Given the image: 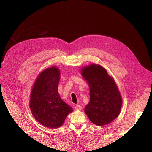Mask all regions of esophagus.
Instances as JSON below:
<instances>
[{"label": "esophagus", "mask_w": 152, "mask_h": 152, "mask_svg": "<svg viewBox=\"0 0 152 152\" xmlns=\"http://www.w3.org/2000/svg\"><path fill=\"white\" fill-rule=\"evenodd\" d=\"M75 110H81V108H82V107L80 105V104H77L75 107Z\"/></svg>", "instance_id": "34e87169"}]
</instances>
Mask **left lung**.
I'll list each match as a JSON object with an SVG mask.
<instances>
[{
  "label": "left lung",
  "instance_id": "1",
  "mask_svg": "<svg viewBox=\"0 0 152 152\" xmlns=\"http://www.w3.org/2000/svg\"><path fill=\"white\" fill-rule=\"evenodd\" d=\"M82 75L90 87V102L85 108V113L96 125L110 123L118 115L122 106V98L115 82L104 68L94 64L82 68Z\"/></svg>",
  "mask_w": 152,
  "mask_h": 152
}]
</instances>
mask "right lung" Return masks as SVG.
Returning a JSON list of instances; mask_svg holds the SVG:
<instances>
[{"label": "right lung", "mask_w": 152, "mask_h": 152, "mask_svg": "<svg viewBox=\"0 0 152 152\" xmlns=\"http://www.w3.org/2000/svg\"><path fill=\"white\" fill-rule=\"evenodd\" d=\"M59 70L53 66L44 70L36 79L30 96V107L35 118L49 128L62 126L73 109L58 93Z\"/></svg>", "instance_id": "right-lung-1"}]
</instances>
